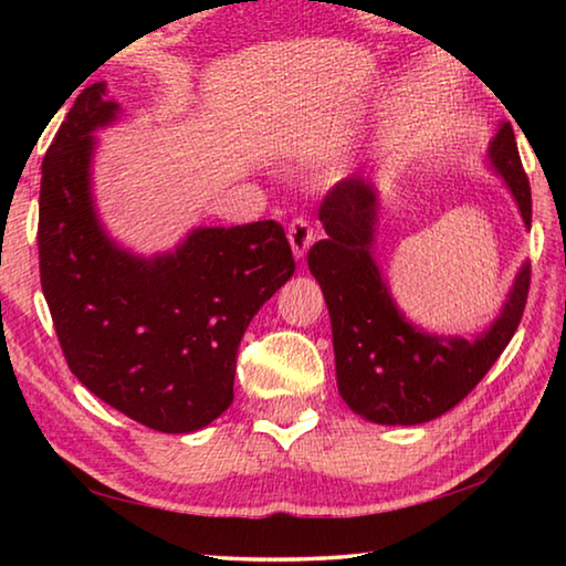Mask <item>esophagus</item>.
<instances>
[{
    "label": "esophagus",
    "instance_id": "obj_1",
    "mask_svg": "<svg viewBox=\"0 0 566 566\" xmlns=\"http://www.w3.org/2000/svg\"><path fill=\"white\" fill-rule=\"evenodd\" d=\"M286 239H290L292 252H294L296 260H304L306 249H310L312 242H314V229L310 224V219H304V217L292 219L290 232H286Z\"/></svg>",
    "mask_w": 566,
    "mask_h": 566
}]
</instances>
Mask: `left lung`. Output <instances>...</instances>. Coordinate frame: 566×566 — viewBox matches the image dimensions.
Segmentation results:
<instances>
[{"label":"left lung","instance_id":"8db88e82","mask_svg":"<svg viewBox=\"0 0 566 566\" xmlns=\"http://www.w3.org/2000/svg\"><path fill=\"white\" fill-rule=\"evenodd\" d=\"M490 165L512 191L524 227H532V191L510 122L486 149ZM327 239L306 254L332 319L337 387L347 407L375 424H421L442 417L472 391L514 337L530 292V262L520 266L506 302L484 332L444 337L417 327L399 312L381 274L375 242L379 189L352 175L319 207Z\"/></svg>","mask_w":566,"mask_h":566}]
</instances>
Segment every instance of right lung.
Instances as JSON below:
<instances>
[{
    "instance_id": "right-lung-1",
    "label": "right lung",
    "mask_w": 566,
    "mask_h": 566,
    "mask_svg": "<svg viewBox=\"0 0 566 566\" xmlns=\"http://www.w3.org/2000/svg\"><path fill=\"white\" fill-rule=\"evenodd\" d=\"M119 117L107 84L80 92L42 161L40 276L74 377L167 434L205 429L234 399L237 349L294 274L282 224L197 227L151 256L114 242L92 191L94 132Z\"/></svg>"
}]
</instances>
